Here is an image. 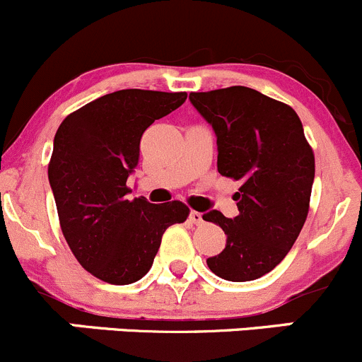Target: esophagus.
I'll return each instance as SVG.
<instances>
[{"mask_svg": "<svg viewBox=\"0 0 362 362\" xmlns=\"http://www.w3.org/2000/svg\"><path fill=\"white\" fill-rule=\"evenodd\" d=\"M189 221H192V223H195V225H200L202 223V213H199V211H192V213H189Z\"/></svg>", "mask_w": 362, "mask_h": 362, "instance_id": "34e87169", "label": "esophagus"}]
</instances>
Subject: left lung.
Returning a JSON list of instances; mask_svg holds the SVG:
<instances>
[{
	"label": "left lung",
	"instance_id": "obj_1",
	"mask_svg": "<svg viewBox=\"0 0 362 362\" xmlns=\"http://www.w3.org/2000/svg\"><path fill=\"white\" fill-rule=\"evenodd\" d=\"M189 102L216 134L218 173L241 181L238 216L202 214L227 234L207 266L223 280H257L285 259L310 209L315 156L303 123L291 105L245 86L189 93Z\"/></svg>",
	"mask_w": 362,
	"mask_h": 362
}]
</instances>
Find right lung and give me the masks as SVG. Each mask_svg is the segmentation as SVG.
<instances>
[{
	"mask_svg": "<svg viewBox=\"0 0 362 362\" xmlns=\"http://www.w3.org/2000/svg\"><path fill=\"white\" fill-rule=\"evenodd\" d=\"M185 100L186 93L121 89L68 114L56 132L49 182L61 230L78 264L98 280H141L167 227L188 218L180 200L127 199L142 134Z\"/></svg>",
	"mask_w": 362,
	"mask_h": 362,
	"instance_id": "right-lung-1",
	"label": "right lung"
}]
</instances>
